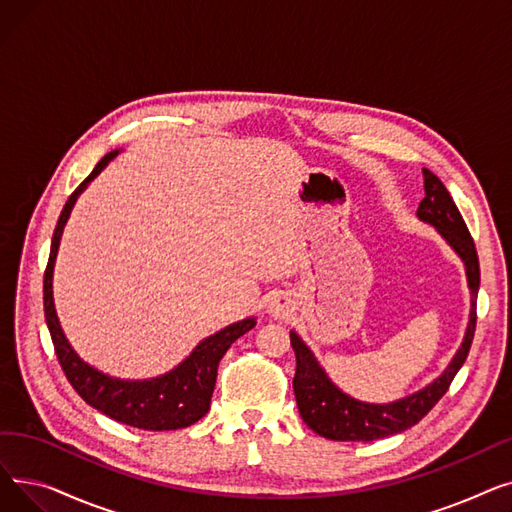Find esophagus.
<instances>
[{
	"instance_id": "34e87169",
	"label": "esophagus",
	"mask_w": 512,
	"mask_h": 512,
	"mask_svg": "<svg viewBox=\"0 0 512 512\" xmlns=\"http://www.w3.org/2000/svg\"><path fill=\"white\" fill-rule=\"evenodd\" d=\"M290 311V299L284 297V294H276V297L270 299L267 303V313L274 315V317H284Z\"/></svg>"
}]
</instances>
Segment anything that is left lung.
<instances>
[{
	"instance_id": "8db88e82",
	"label": "left lung",
	"mask_w": 512,
	"mask_h": 512,
	"mask_svg": "<svg viewBox=\"0 0 512 512\" xmlns=\"http://www.w3.org/2000/svg\"><path fill=\"white\" fill-rule=\"evenodd\" d=\"M423 188L425 197L419 203L417 218L421 222L432 224L456 251L465 263L467 284L471 290V313L465 338L459 351L452 357L450 365L444 369L440 378L423 390L405 396L386 405H373L353 396L344 394L328 373L321 369L309 346L299 338L297 332H290V344L297 355V373H294L292 388L297 396V405L303 421L315 434L338 442H373L405 432V429L419 423L436 402L446 394L452 384L456 371H459L469 355V348L477 324V290H479V259L475 251V242L467 230L461 211L456 209L450 193L442 180L423 168Z\"/></svg>"
}]
</instances>
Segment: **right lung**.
<instances>
[{
  "label": "right lung",
  "mask_w": 512,
  "mask_h": 512,
  "mask_svg": "<svg viewBox=\"0 0 512 512\" xmlns=\"http://www.w3.org/2000/svg\"><path fill=\"white\" fill-rule=\"evenodd\" d=\"M116 155L118 151H112L99 161L95 170L85 178V182H80V186L68 197L60 213L56 232H53L51 238V251L43 278L45 319L53 340V348H56V355L66 378L87 405L130 427L149 429V432H166V429H180L193 425L209 411L215 378H218V365L230 344L255 328V317L236 321V324L215 332L213 336L199 342L195 351L178 367L159 375V378L141 382L110 378V375L91 367L74 353V348L62 332L56 315V305H53V263H56L60 238L78 195L85 191L89 182L110 164Z\"/></svg>",
  "instance_id": "obj_1"
}]
</instances>
